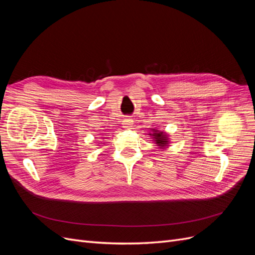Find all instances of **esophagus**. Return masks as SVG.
<instances>
[{
	"instance_id": "obj_1",
	"label": "esophagus",
	"mask_w": 255,
	"mask_h": 255,
	"mask_svg": "<svg viewBox=\"0 0 255 255\" xmlns=\"http://www.w3.org/2000/svg\"><path fill=\"white\" fill-rule=\"evenodd\" d=\"M134 121L132 120V119H125V120H123L122 121V125H123V128H132L133 126H134V123H133Z\"/></svg>"
}]
</instances>
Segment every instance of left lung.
<instances>
[{
	"label": "left lung",
	"instance_id": "8db88e82",
	"mask_svg": "<svg viewBox=\"0 0 255 255\" xmlns=\"http://www.w3.org/2000/svg\"><path fill=\"white\" fill-rule=\"evenodd\" d=\"M151 132L148 134L150 137H152V140L154 141L159 149H166L169 146L170 143V138L169 135L164 132V130H160L159 128H150Z\"/></svg>",
	"mask_w": 255,
	"mask_h": 255
}]
</instances>
